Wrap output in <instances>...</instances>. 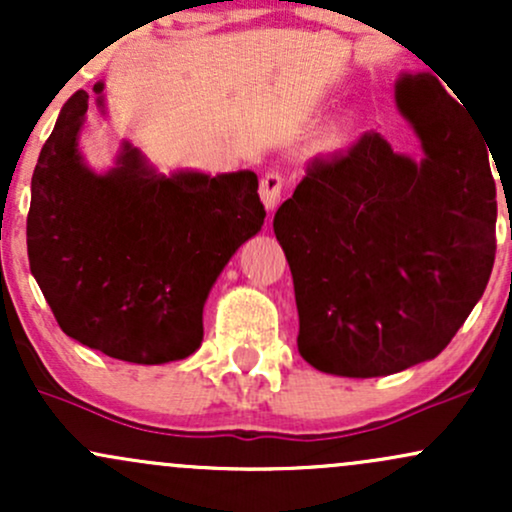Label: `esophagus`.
<instances>
[{
    "label": "esophagus",
    "instance_id": "34e87169",
    "mask_svg": "<svg viewBox=\"0 0 512 512\" xmlns=\"http://www.w3.org/2000/svg\"><path fill=\"white\" fill-rule=\"evenodd\" d=\"M281 192H284V175L279 170H267L260 180V197L267 211H274L279 204Z\"/></svg>",
    "mask_w": 512,
    "mask_h": 512
}]
</instances>
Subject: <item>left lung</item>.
<instances>
[{
    "mask_svg": "<svg viewBox=\"0 0 512 512\" xmlns=\"http://www.w3.org/2000/svg\"><path fill=\"white\" fill-rule=\"evenodd\" d=\"M397 103L421 139L419 163L366 132L344 154L308 163L274 214L298 351L322 373L378 378L431 361L489 284V142L436 76H404Z\"/></svg>",
    "mask_w": 512,
    "mask_h": 512,
    "instance_id": "obj_1",
    "label": "left lung"
}]
</instances>
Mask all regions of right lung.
Instances as JSON below:
<instances>
[{
  "mask_svg": "<svg viewBox=\"0 0 512 512\" xmlns=\"http://www.w3.org/2000/svg\"><path fill=\"white\" fill-rule=\"evenodd\" d=\"M86 110L76 91L33 170L31 272L67 337L129 363L180 361L202 344L216 276L267 216L257 175H161L129 144L98 175L79 154Z\"/></svg>",
  "mask_w": 512,
  "mask_h": 512,
  "instance_id": "1",
  "label": "right lung"
}]
</instances>
